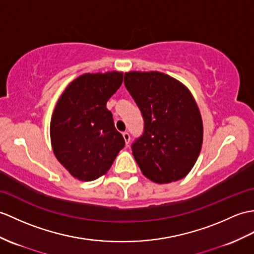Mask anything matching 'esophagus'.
I'll list each match as a JSON object with an SVG mask.
<instances>
[{
  "label": "esophagus",
  "mask_w": 254,
  "mask_h": 254,
  "mask_svg": "<svg viewBox=\"0 0 254 254\" xmlns=\"http://www.w3.org/2000/svg\"><path fill=\"white\" fill-rule=\"evenodd\" d=\"M122 136H123V138H125V140H126V144L127 145L129 143V139H131V136H129V134L127 132H123L122 133Z\"/></svg>",
  "instance_id": "esophagus-1"
}]
</instances>
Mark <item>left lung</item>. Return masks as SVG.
<instances>
[{"label": "left lung", "instance_id": "8db88e82", "mask_svg": "<svg viewBox=\"0 0 254 254\" xmlns=\"http://www.w3.org/2000/svg\"><path fill=\"white\" fill-rule=\"evenodd\" d=\"M125 85L144 119V132L132 152L147 179L159 184L190 173L203 138L201 115L190 90L158 71L125 73Z\"/></svg>", "mask_w": 254, "mask_h": 254}]
</instances>
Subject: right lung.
Masks as SVG:
<instances>
[{
	"instance_id": "1",
	"label": "right lung",
	"mask_w": 254,
	"mask_h": 254,
	"mask_svg": "<svg viewBox=\"0 0 254 254\" xmlns=\"http://www.w3.org/2000/svg\"><path fill=\"white\" fill-rule=\"evenodd\" d=\"M122 81L118 71L82 74L58 99L51 119L52 147L75 179L90 182L107 173L126 145L106 107Z\"/></svg>"
}]
</instances>
